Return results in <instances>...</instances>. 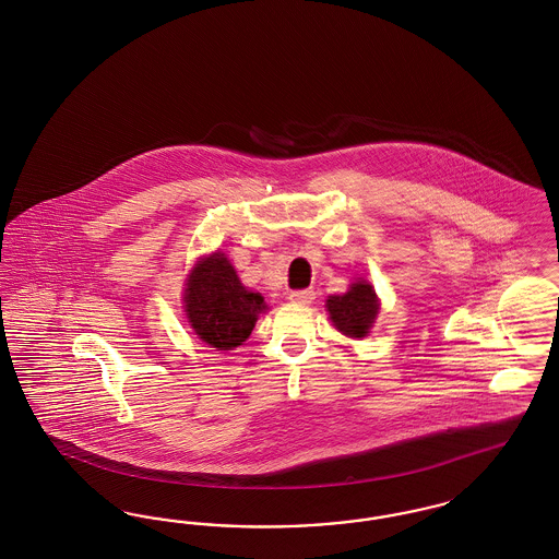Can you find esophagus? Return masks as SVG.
I'll list each match as a JSON object with an SVG mask.
<instances>
[{"label": "esophagus", "instance_id": "obj_1", "mask_svg": "<svg viewBox=\"0 0 559 559\" xmlns=\"http://www.w3.org/2000/svg\"><path fill=\"white\" fill-rule=\"evenodd\" d=\"M314 297H317V293L312 289H299V292H292V295H289V299L295 304H312Z\"/></svg>", "mask_w": 559, "mask_h": 559}]
</instances>
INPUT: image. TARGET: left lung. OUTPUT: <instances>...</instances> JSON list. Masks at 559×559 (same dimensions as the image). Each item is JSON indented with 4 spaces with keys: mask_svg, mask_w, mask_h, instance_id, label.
I'll use <instances>...</instances> for the list:
<instances>
[{
    "mask_svg": "<svg viewBox=\"0 0 559 559\" xmlns=\"http://www.w3.org/2000/svg\"><path fill=\"white\" fill-rule=\"evenodd\" d=\"M326 308L335 326L347 337H365L374 322L379 301L369 283H354L344 295H331Z\"/></svg>",
    "mask_w": 559,
    "mask_h": 559,
    "instance_id": "left-lung-1",
    "label": "left lung"
}]
</instances>
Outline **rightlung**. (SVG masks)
Returning <instances> with one entry per match:
<instances>
[{
    "mask_svg": "<svg viewBox=\"0 0 559 559\" xmlns=\"http://www.w3.org/2000/svg\"><path fill=\"white\" fill-rule=\"evenodd\" d=\"M187 314L194 333L217 349L240 346L266 308L260 293L247 292L230 262L215 253L199 262L185 293Z\"/></svg>",
    "mask_w": 559,
    "mask_h": 559,
    "instance_id": "add662e5",
    "label": "right lung"
}]
</instances>
